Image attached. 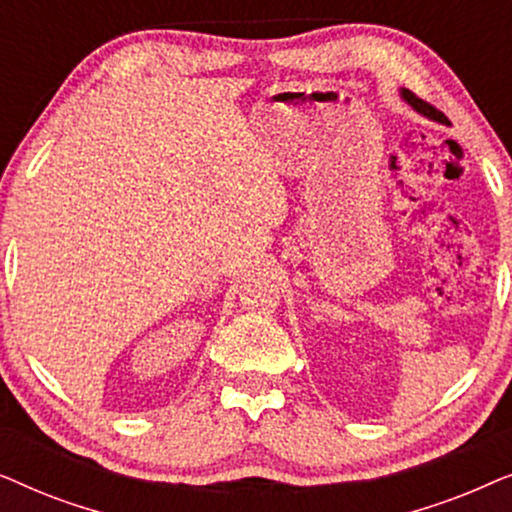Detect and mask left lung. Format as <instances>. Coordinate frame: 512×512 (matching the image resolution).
Returning a JSON list of instances; mask_svg holds the SVG:
<instances>
[{"label":"left lung","instance_id":"obj_1","mask_svg":"<svg viewBox=\"0 0 512 512\" xmlns=\"http://www.w3.org/2000/svg\"><path fill=\"white\" fill-rule=\"evenodd\" d=\"M401 97H403V100L405 102H408L410 104V107L412 109H415V111H419V114H424L426 118H433V121H440V123H447V118L443 116V114H440V111L436 109V107H431V104L429 102H424V100H419V97L415 95V93H410V90H401Z\"/></svg>","mask_w":512,"mask_h":512}]
</instances>
